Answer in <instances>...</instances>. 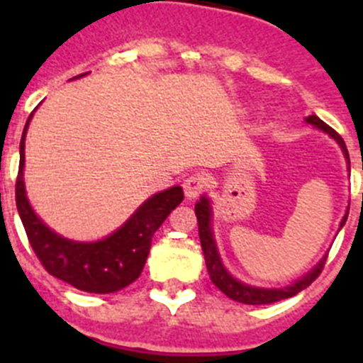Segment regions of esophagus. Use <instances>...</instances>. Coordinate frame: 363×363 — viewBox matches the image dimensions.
Returning <instances> with one entry per match:
<instances>
[{"mask_svg": "<svg viewBox=\"0 0 363 363\" xmlns=\"http://www.w3.org/2000/svg\"><path fill=\"white\" fill-rule=\"evenodd\" d=\"M207 187V178L203 174H191L189 178H185L184 182V191L185 196L189 200H194L196 196H200L201 192Z\"/></svg>", "mask_w": 363, "mask_h": 363, "instance_id": "obj_1", "label": "esophagus"}]
</instances>
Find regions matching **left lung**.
I'll return each instance as SVG.
<instances>
[{
    "label": "left lung",
    "instance_id": "left-lung-1",
    "mask_svg": "<svg viewBox=\"0 0 363 363\" xmlns=\"http://www.w3.org/2000/svg\"><path fill=\"white\" fill-rule=\"evenodd\" d=\"M306 121L309 125H313V127H316V129L329 134V136L338 143L342 152H344L345 160H347V165H351V163H349V152H347V147H345V142L342 140V136H340L335 129H331L329 125L323 123L316 114L307 116ZM194 213H196V218H198V230H200L201 249H203L205 265H207L211 280H213V284L216 285L218 289L225 294V296H229L230 300L240 301V303H247V306H264V303H274V301L285 300V298L294 296V294H298L300 291L306 289V287H309V285L318 278L323 265H325L327 255L323 256L318 264L314 265L307 274L298 278L294 284L287 285V287H280V289H265V287H255V285L243 284V281L236 280V278L227 271L225 265H223V262H221L216 242H214L213 225H211V221H213V207H211L209 198L201 196L200 200L196 201V205H194ZM347 214L349 211L345 213V216L342 218V221H340V229L345 225Z\"/></svg>",
    "mask_w": 363,
    "mask_h": 363
}]
</instances>
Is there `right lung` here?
<instances>
[{
  "instance_id": "1",
  "label": "right lung",
  "mask_w": 363,
  "mask_h": 363,
  "mask_svg": "<svg viewBox=\"0 0 363 363\" xmlns=\"http://www.w3.org/2000/svg\"><path fill=\"white\" fill-rule=\"evenodd\" d=\"M79 74L76 78L86 76ZM34 114V112H32ZM32 114L25 123L19 143V171L16 179V207L32 249L41 265L52 277L67 281L85 293H116L133 284L143 271L150 251L154 233L165 218L184 201V189L179 185L152 194L143 201L123 225L98 242H74L63 238L43 223L28 203L25 191V136Z\"/></svg>"
}]
</instances>
